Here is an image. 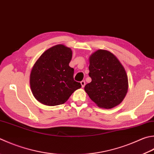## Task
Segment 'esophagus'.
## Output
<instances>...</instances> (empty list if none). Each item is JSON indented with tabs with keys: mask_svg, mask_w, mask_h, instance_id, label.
I'll return each instance as SVG.
<instances>
[{
	"mask_svg": "<svg viewBox=\"0 0 154 154\" xmlns=\"http://www.w3.org/2000/svg\"><path fill=\"white\" fill-rule=\"evenodd\" d=\"M80 84H81V85H82V88H84V87H85V80L81 81V82H80Z\"/></svg>",
	"mask_w": 154,
	"mask_h": 154,
	"instance_id": "1",
	"label": "esophagus"
}]
</instances>
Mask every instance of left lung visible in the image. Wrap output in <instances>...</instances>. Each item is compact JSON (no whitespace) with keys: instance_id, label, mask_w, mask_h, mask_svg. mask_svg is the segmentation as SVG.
Listing matches in <instances>:
<instances>
[{"instance_id":"8db88e82","label":"left lung","mask_w":154,"mask_h":154,"mask_svg":"<svg viewBox=\"0 0 154 154\" xmlns=\"http://www.w3.org/2000/svg\"><path fill=\"white\" fill-rule=\"evenodd\" d=\"M92 81L85 91L98 106L112 109L122 102L128 90V78L117 57L107 50H98L89 58Z\"/></svg>"}]
</instances>
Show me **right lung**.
I'll list each match as a JSON object with an SVG mask.
<instances>
[{
	"instance_id": "right-lung-1",
	"label": "right lung",
	"mask_w": 154,
	"mask_h": 154,
	"mask_svg": "<svg viewBox=\"0 0 154 154\" xmlns=\"http://www.w3.org/2000/svg\"><path fill=\"white\" fill-rule=\"evenodd\" d=\"M72 57L69 48L54 45L35 63L30 74V86L34 97L45 105L65 103L73 92L81 88L74 80V68L69 66Z\"/></svg>"
}]
</instances>
